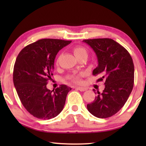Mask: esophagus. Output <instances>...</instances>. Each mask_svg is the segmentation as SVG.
I'll list each match as a JSON object with an SVG mask.
<instances>
[{
  "mask_svg": "<svg viewBox=\"0 0 146 146\" xmlns=\"http://www.w3.org/2000/svg\"><path fill=\"white\" fill-rule=\"evenodd\" d=\"M76 89L78 90L79 91H85L87 90V88H83V87H78V88H76Z\"/></svg>",
  "mask_w": 146,
  "mask_h": 146,
  "instance_id": "esophagus-1",
  "label": "esophagus"
}]
</instances>
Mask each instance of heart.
<instances>
[{"mask_svg":"<svg viewBox=\"0 0 146 146\" xmlns=\"http://www.w3.org/2000/svg\"><path fill=\"white\" fill-rule=\"evenodd\" d=\"M73 52L74 54H75V55L76 56V57L77 58L78 56H80L81 55H87L88 53H87V50L84 48L82 46H75V48H73ZM70 80H71L74 82H76V83H79L80 82V78H79L78 76L77 75H72L70 77Z\"/></svg>","mask_w":146,"mask_h":146,"instance_id":"heart-1","label":"heart"}]
</instances>
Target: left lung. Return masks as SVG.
<instances>
[{"label":"left lung","mask_w":146,"mask_h":146,"mask_svg":"<svg viewBox=\"0 0 146 146\" xmlns=\"http://www.w3.org/2000/svg\"><path fill=\"white\" fill-rule=\"evenodd\" d=\"M83 42L97 55L98 66L93 75L100 76L97 82L105 81L103 92H98L87 108L97 118L110 117L123 107L132 91L135 72L133 59L126 49L113 39L94 38Z\"/></svg>","instance_id":"1"}]
</instances>
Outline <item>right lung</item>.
<instances>
[{"label": "right lung", "mask_w": 146, "mask_h": 146, "mask_svg": "<svg viewBox=\"0 0 146 146\" xmlns=\"http://www.w3.org/2000/svg\"><path fill=\"white\" fill-rule=\"evenodd\" d=\"M71 42L60 39H40L26 46L17 56L13 84L24 107L35 117L51 119L63 110L71 88L60 85L51 91L46 85L53 75L56 54Z\"/></svg>", "instance_id": "1"}]
</instances>
